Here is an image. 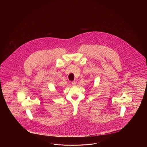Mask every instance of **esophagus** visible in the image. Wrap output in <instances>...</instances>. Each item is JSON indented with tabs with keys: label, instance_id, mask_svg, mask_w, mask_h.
Masks as SVG:
<instances>
[{
	"label": "esophagus",
	"instance_id": "obj_1",
	"mask_svg": "<svg viewBox=\"0 0 147 147\" xmlns=\"http://www.w3.org/2000/svg\"><path fill=\"white\" fill-rule=\"evenodd\" d=\"M71 84H72L73 85V86H76V82L75 81H72Z\"/></svg>",
	"mask_w": 147,
	"mask_h": 147
}]
</instances>
